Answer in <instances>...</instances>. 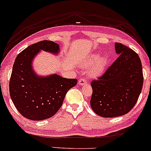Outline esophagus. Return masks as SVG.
<instances>
[{"instance_id":"34e87169","label":"esophagus","mask_w":151,"mask_h":151,"mask_svg":"<svg viewBox=\"0 0 151 151\" xmlns=\"http://www.w3.org/2000/svg\"><path fill=\"white\" fill-rule=\"evenodd\" d=\"M78 84L81 85V86H83V85L87 84V81L85 78H80L78 81Z\"/></svg>"}]
</instances>
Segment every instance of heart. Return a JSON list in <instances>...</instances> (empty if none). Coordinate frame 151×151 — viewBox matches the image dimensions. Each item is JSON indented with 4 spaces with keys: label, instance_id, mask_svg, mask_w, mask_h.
<instances>
[{
    "label": "heart",
    "instance_id": "b5f03b06",
    "mask_svg": "<svg viewBox=\"0 0 151 151\" xmlns=\"http://www.w3.org/2000/svg\"><path fill=\"white\" fill-rule=\"evenodd\" d=\"M108 59L105 56H100L97 53H93L89 55L84 62V68H88V74L91 77H98L103 73L107 65Z\"/></svg>",
    "mask_w": 151,
    "mask_h": 151
}]
</instances>
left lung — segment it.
Wrapping results in <instances>:
<instances>
[{
    "instance_id": "8db88e82",
    "label": "left lung",
    "mask_w": 151,
    "mask_h": 151,
    "mask_svg": "<svg viewBox=\"0 0 151 151\" xmlns=\"http://www.w3.org/2000/svg\"><path fill=\"white\" fill-rule=\"evenodd\" d=\"M118 58L106 72L91 83V106L96 114L114 118L128 113L138 101L143 84L140 59L134 50L115 44Z\"/></svg>"
}]
</instances>
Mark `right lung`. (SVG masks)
<instances>
[{
    "label": "right lung",
    "mask_w": 151,
    "mask_h": 151,
    "mask_svg": "<svg viewBox=\"0 0 151 151\" xmlns=\"http://www.w3.org/2000/svg\"><path fill=\"white\" fill-rule=\"evenodd\" d=\"M40 50L58 53L59 45L42 40L26 48L17 55L10 78V96L18 111L33 121L48 119L61 107L68 91L77 84V79L54 74L38 77L32 70V60Z\"/></svg>",
    "instance_id": "add662e5"
}]
</instances>
